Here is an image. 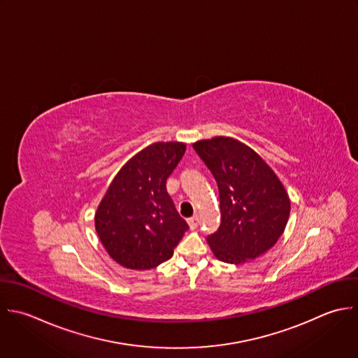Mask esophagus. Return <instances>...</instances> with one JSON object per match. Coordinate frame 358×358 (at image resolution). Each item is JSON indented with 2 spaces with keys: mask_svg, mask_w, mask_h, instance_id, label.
<instances>
[{
  "mask_svg": "<svg viewBox=\"0 0 358 358\" xmlns=\"http://www.w3.org/2000/svg\"><path fill=\"white\" fill-rule=\"evenodd\" d=\"M187 222H188V226H189V229H191V230H195V229L198 227V223H199V217L195 215V216L189 217Z\"/></svg>",
  "mask_w": 358,
  "mask_h": 358,
  "instance_id": "obj_1",
  "label": "esophagus"
}]
</instances>
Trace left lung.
Masks as SVG:
<instances>
[{"instance_id":"8db88e82","label":"left lung","mask_w":358,"mask_h":358,"mask_svg":"<svg viewBox=\"0 0 358 358\" xmlns=\"http://www.w3.org/2000/svg\"><path fill=\"white\" fill-rule=\"evenodd\" d=\"M212 171L220 198V227L206 241L226 264L250 262L271 250L290 216V198L269 164L250 146L215 136L192 143Z\"/></svg>"}]
</instances>
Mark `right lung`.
Wrapping results in <instances>:
<instances>
[{"label":"right lung","instance_id":"right-lung-1","mask_svg":"<svg viewBox=\"0 0 358 358\" xmlns=\"http://www.w3.org/2000/svg\"><path fill=\"white\" fill-rule=\"evenodd\" d=\"M182 142H156L131 157L94 213L96 233L121 266L148 271L170 259L188 229L166 181L185 153Z\"/></svg>","mask_w":358,"mask_h":358}]
</instances>
